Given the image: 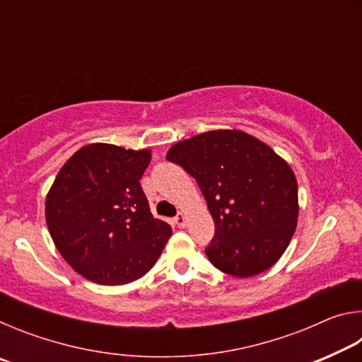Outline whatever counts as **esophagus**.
Segmentation results:
<instances>
[{
  "instance_id": "esophagus-1",
  "label": "esophagus",
  "mask_w": 362,
  "mask_h": 362,
  "mask_svg": "<svg viewBox=\"0 0 362 362\" xmlns=\"http://www.w3.org/2000/svg\"><path fill=\"white\" fill-rule=\"evenodd\" d=\"M174 222H175V225L179 226V228H183V226L187 225V217H185V214H179V216H177L175 218H174Z\"/></svg>"
}]
</instances>
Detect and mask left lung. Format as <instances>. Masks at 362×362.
<instances>
[{"label": "left lung", "instance_id": "1", "mask_svg": "<svg viewBox=\"0 0 362 362\" xmlns=\"http://www.w3.org/2000/svg\"><path fill=\"white\" fill-rule=\"evenodd\" d=\"M166 158L198 182L216 223L206 255L220 272L250 278L267 272L297 226V179L267 144L238 129L182 140Z\"/></svg>", "mask_w": 362, "mask_h": 362}]
</instances>
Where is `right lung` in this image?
<instances>
[{
  "label": "right lung",
  "mask_w": 362,
  "mask_h": 362,
  "mask_svg": "<svg viewBox=\"0 0 362 362\" xmlns=\"http://www.w3.org/2000/svg\"><path fill=\"white\" fill-rule=\"evenodd\" d=\"M150 150L110 144L79 148L46 196V223L66 263L86 279L119 286L142 278L173 235L151 216L140 179Z\"/></svg>",
  "instance_id": "add662e5"
}]
</instances>
